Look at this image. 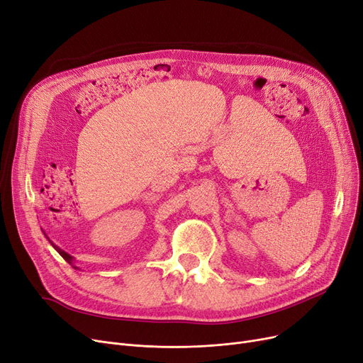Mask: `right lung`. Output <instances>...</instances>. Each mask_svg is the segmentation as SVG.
I'll return each mask as SVG.
<instances>
[{
  "label": "right lung",
  "instance_id": "right-lung-1",
  "mask_svg": "<svg viewBox=\"0 0 363 363\" xmlns=\"http://www.w3.org/2000/svg\"><path fill=\"white\" fill-rule=\"evenodd\" d=\"M47 239H48V238H47ZM48 240H50V239H48ZM50 244L53 245V248H55V250H56V251H57V252H59V254H60V255L65 258V260H66L69 264H72V260H74V257H72V255H69L67 252H65L63 250H60L57 245H55L53 242H51V240H50ZM75 269H77V267H75Z\"/></svg>",
  "mask_w": 363,
  "mask_h": 363
}]
</instances>
